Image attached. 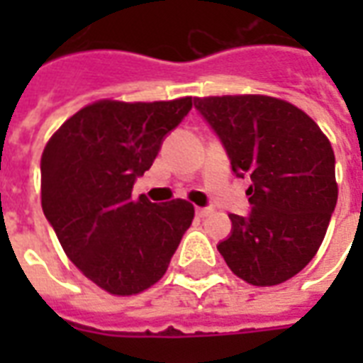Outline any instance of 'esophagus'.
Returning a JSON list of instances; mask_svg holds the SVG:
<instances>
[{"label":"esophagus","mask_w":363,"mask_h":363,"mask_svg":"<svg viewBox=\"0 0 363 363\" xmlns=\"http://www.w3.org/2000/svg\"><path fill=\"white\" fill-rule=\"evenodd\" d=\"M211 213H213L211 207H198V209H196V215H198L199 218H205V216H209Z\"/></svg>","instance_id":"34e87169"}]
</instances>
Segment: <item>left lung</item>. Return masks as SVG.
Returning <instances> with one entry per match:
<instances>
[{"instance_id":"8db88e82","label":"left lung","mask_w":363,"mask_h":363,"mask_svg":"<svg viewBox=\"0 0 363 363\" xmlns=\"http://www.w3.org/2000/svg\"><path fill=\"white\" fill-rule=\"evenodd\" d=\"M238 177H250L248 216L230 215L218 245L228 267L254 286L292 279L318 252L337 203L335 154L313 118L284 99L242 94L194 98Z\"/></svg>"}]
</instances>
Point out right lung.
<instances>
[{"label":"right lung","instance_id":"obj_1","mask_svg":"<svg viewBox=\"0 0 363 363\" xmlns=\"http://www.w3.org/2000/svg\"><path fill=\"white\" fill-rule=\"evenodd\" d=\"M192 109L171 101L99 99L67 118L41 156V205L67 258L113 296H135L169 267L194 220L186 199L131 198L160 145Z\"/></svg>","mask_w":363,"mask_h":363}]
</instances>
